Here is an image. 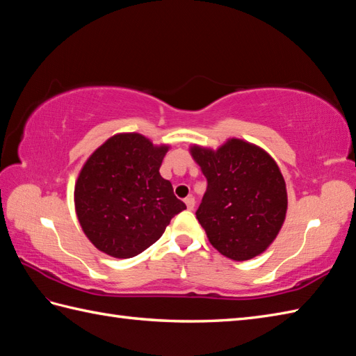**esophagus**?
<instances>
[{"label": "esophagus", "instance_id": "esophagus-1", "mask_svg": "<svg viewBox=\"0 0 356 356\" xmlns=\"http://www.w3.org/2000/svg\"><path fill=\"white\" fill-rule=\"evenodd\" d=\"M185 205H186V208H188V209L193 211V209H194V207H195V200H194V197H191V195H190V197H186V199H185Z\"/></svg>", "mask_w": 356, "mask_h": 356}]
</instances>
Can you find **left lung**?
Instances as JSON below:
<instances>
[{"label": "left lung", "mask_w": 356, "mask_h": 356, "mask_svg": "<svg viewBox=\"0 0 356 356\" xmlns=\"http://www.w3.org/2000/svg\"><path fill=\"white\" fill-rule=\"evenodd\" d=\"M190 153L208 180L195 217L209 243L236 261L263 254L287 211L286 182L277 162L259 145L237 138L217 149L194 143Z\"/></svg>", "instance_id": "1"}]
</instances>
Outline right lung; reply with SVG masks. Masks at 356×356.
I'll use <instances>...</instances> for the list:
<instances>
[{
	"label": "right lung",
	"instance_id": "add662e5",
	"mask_svg": "<svg viewBox=\"0 0 356 356\" xmlns=\"http://www.w3.org/2000/svg\"><path fill=\"white\" fill-rule=\"evenodd\" d=\"M168 149L139 133H118L86 161L74 184V209L82 231L101 252L131 259L186 209L159 172Z\"/></svg>",
	"mask_w": 356,
	"mask_h": 356
}]
</instances>
